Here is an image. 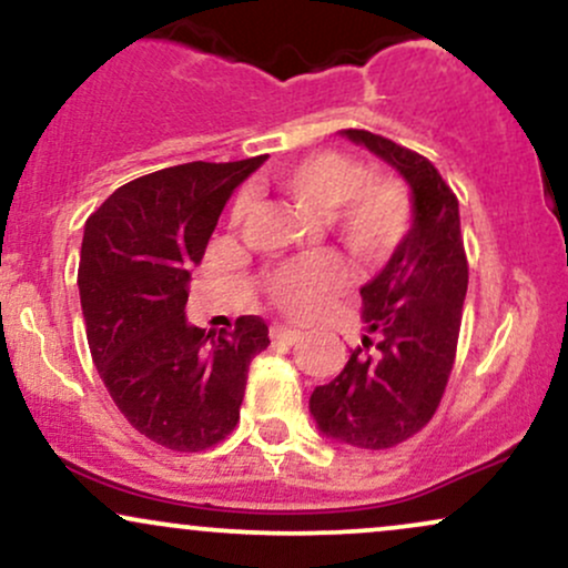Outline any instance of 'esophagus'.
Returning <instances> with one entry per match:
<instances>
[{
    "mask_svg": "<svg viewBox=\"0 0 568 568\" xmlns=\"http://www.w3.org/2000/svg\"><path fill=\"white\" fill-rule=\"evenodd\" d=\"M270 338L275 341V344H296L298 338H302V333L293 331V327H285V325H272L270 327Z\"/></svg>",
    "mask_w": 568,
    "mask_h": 568,
    "instance_id": "esophagus-1",
    "label": "esophagus"
}]
</instances>
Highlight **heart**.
Listing matches in <instances>:
<instances>
[{
    "label": "heart",
    "instance_id": "heart-1",
    "mask_svg": "<svg viewBox=\"0 0 568 568\" xmlns=\"http://www.w3.org/2000/svg\"><path fill=\"white\" fill-rule=\"evenodd\" d=\"M275 184L293 201L320 216H331V227L359 264L375 266L405 241L413 206L405 184L392 176H367V169L349 155L323 150L280 169ZM248 195L237 197L232 219L248 214ZM346 285V266L333 254H312L285 262L266 280L272 302L280 310L310 314L331 302Z\"/></svg>",
    "mask_w": 568,
    "mask_h": 568
}]
</instances>
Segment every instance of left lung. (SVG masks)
<instances>
[{"instance_id":"8db88e82","label":"left lung","mask_w":568,"mask_h":568,"mask_svg":"<svg viewBox=\"0 0 568 568\" xmlns=\"http://www.w3.org/2000/svg\"><path fill=\"white\" fill-rule=\"evenodd\" d=\"M409 187L413 219L384 270L362 293V346L310 396L320 434L359 449H388L418 434L453 371L468 264L457 197L434 163L386 136L344 129Z\"/></svg>"}]
</instances>
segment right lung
Masks as SVG:
<instances>
[{"instance_id": "obj_1", "label": "right lung", "mask_w": 568, "mask_h": 568, "mask_svg": "<svg viewBox=\"0 0 568 568\" xmlns=\"http://www.w3.org/2000/svg\"><path fill=\"white\" fill-rule=\"evenodd\" d=\"M264 161L161 169L115 190L84 224L79 296L94 367L136 432L176 453L235 428L251 359L270 344L262 317H237L219 336L184 317L219 214Z\"/></svg>"}]
</instances>
